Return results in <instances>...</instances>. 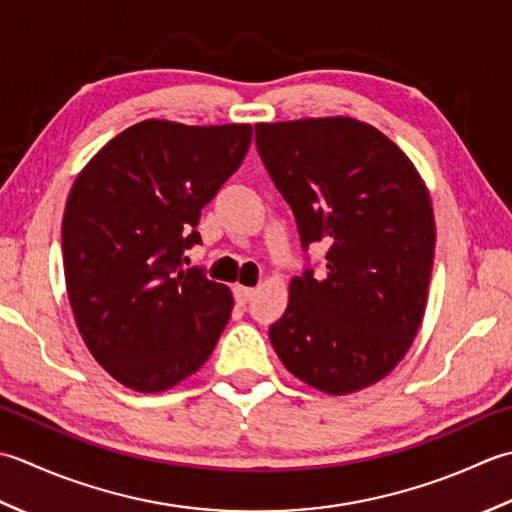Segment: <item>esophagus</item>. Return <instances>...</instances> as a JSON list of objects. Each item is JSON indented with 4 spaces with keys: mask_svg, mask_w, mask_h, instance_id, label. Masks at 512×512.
I'll list each match as a JSON object with an SVG mask.
<instances>
[{
    "mask_svg": "<svg viewBox=\"0 0 512 512\" xmlns=\"http://www.w3.org/2000/svg\"><path fill=\"white\" fill-rule=\"evenodd\" d=\"M254 294H256V289H252V287H243V285L234 287V298L238 305H247V302L254 298Z\"/></svg>",
    "mask_w": 512,
    "mask_h": 512,
    "instance_id": "1",
    "label": "esophagus"
}]
</instances>
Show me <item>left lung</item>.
<instances>
[{"instance_id":"8db88e82","label":"left lung","mask_w":512,"mask_h":512,"mask_svg":"<svg viewBox=\"0 0 512 512\" xmlns=\"http://www.w3.org/2000/svg\"><path fill=\"white\" fill-rule=\"evenodd\" d=\"M256 145L302 247L329 245L325 276L307 269L289 283L269 340L309 387L367 389L398 367L422 325L435 252L429 190L398 145L351 117L256 123Z\"/></svg>"}]
</instances>
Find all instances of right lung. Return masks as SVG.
I'll return each instance as SVG.
<instances>
[{
  "label": "right lung",
  "mask_w": 512,
  "mask_h": 512,
  "mask_svg": "<svg viewBox=\"0 0 512 512\" xmlns=\"http://www.w3.org/2000/svg\"><path fill=\"white\" fill-rule=\"evenodd\" d=\"M252 143V125L163 119L123 130L72 185L61 249L72 314L123 387L172 389L203 367L232 316V291L183 267L201 210Z\"/></svg>",
  "instance_id": "add662e5"
}]
</instances>
